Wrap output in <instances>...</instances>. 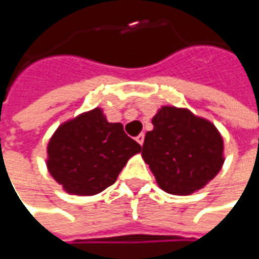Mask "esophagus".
Wrapping results in <instances>:
<instances>
[{
    "instance_id": "esophagus-1",
    "label": "esophagus",
    "mask_w": 259,
    "mask_h": 259,
    "mask_svg": "<svg viewBox=\"0 0 259 259\" xmlns=\"http://www.w3.org/2000/svg\"><path fill=\"white\" fill-rule=\"evenodd\" d=\"M135 141H137V143H138V144H140V145L144 144V134L137 135V138H135Z\"/></svg>"
}]
</instances>
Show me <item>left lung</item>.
<instances>
[{
	"label": "left lung",
	"mask_w": 259,
	"mask_h": 259,
	"mask_svg": "<svg viewBox=\"0 0 259 259\" xmlns=\"http://www.w3.org/2000/svg\"><path fill=\"white\" fill-rule=\"evenodd\" d=\"M153 125L145 134L143 157L164 192L193 193L219 173L224 140L212 122L187 109L163 106Z\"/></svg>",
	"instance_id": "1"
}]
</instances>
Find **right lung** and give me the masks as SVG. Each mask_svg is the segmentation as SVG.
<instances>
[{
    "label": "right lung",
    "mask_w": 259,
    "mask_h": 259,
    "mask_svg": "<svg viewBox=\"0 0 259 259\" xmlns=\"http://www.w3.org/2000/svg\"><path fill=\"white\" fill-rule=\"evenodd\" d=\"M141 145L119 122H108L99 108L57 128L47 147V167L66 192L92 196L115 183Z\"/></svg>",
    "instance_id": "1"
}]
</instances>
